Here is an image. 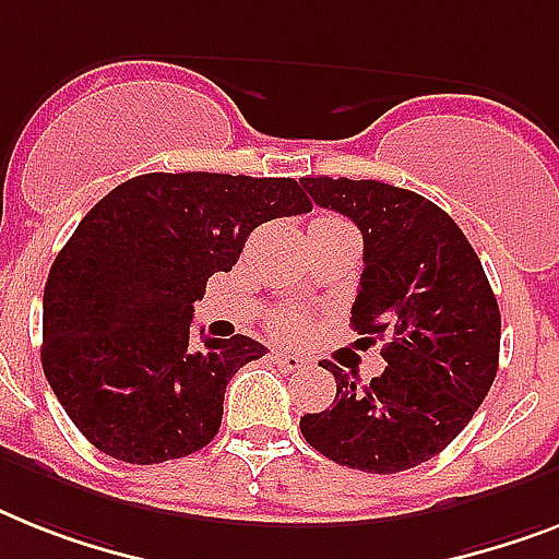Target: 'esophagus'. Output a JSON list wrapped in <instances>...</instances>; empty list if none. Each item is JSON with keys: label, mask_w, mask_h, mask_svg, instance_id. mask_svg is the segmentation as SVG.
<instances>
[{"label": "esophagus", "mask_w": 559, "mask_h": 559, "mask_svg": "<svg viewBox=\"0 0 559 559\" xmlns=\"http://www.w3.org/2000/svg\"><path fill=\"white\" fill-rule=\"evenodd\" d=\"M274 362L280 368H283V371H288V373L302 371V368L308 366L306 359L299 357V354H294V352H274Z\"/></svg>", "instance_id": "esophagus-1"}]
</instances>
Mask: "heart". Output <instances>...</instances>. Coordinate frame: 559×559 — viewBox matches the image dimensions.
<instances>
[{
	"instance_id": "b5f03b06",
	"label": "heart",
	"mask_w": 559,
	"mask_h": 559,
	"mask_svg": "<svg viewBox=\"0 0 559 559\" xmlns=\"http://www.w3.org/2000/svg\"><path fill=\"white\" fill-rule=\"evenodd\" d=\"M331 223H343V219H340V216H334V214H320L311 225H331ZM274 329L280 331V334H290V331L299 329V320L290 311H280L274 317Z\"/></svg>"
}]
</instances>
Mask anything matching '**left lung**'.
<instances>
[{"label": "left lung", "instance_id": "1", "mask_svg": "<svg viewBox=\"0 0 559 559\" xmlns=\"http://www.w3.org/2000/svg\"><path fill=\"white\" fill-rule=\"evenodd\" d=\"M362 234L352 325L389 362L359 385L325 362L334 405L299 419L308 445L368 474L426 463L454 440L497 377L500 308L477 251L442 207L377 179H299Z\"/></svg>", "mask_w": 559, "mask_h": 559}]
</instances>
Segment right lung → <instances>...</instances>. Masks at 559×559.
<instances>
[{"instance_id": "obj_1", "label": "right lung", "mask_w": 559, "mask_h": 559, "mask_svg": "<svg viewBox=\"0 0 559 559\" xmlns=\"http://www.w3.org/2000/svg\"><path fill=\"white\" fill-rule=\"evenodd\" d=\"M308 211L297 179L205 170L142 174L87 211L45 283L41 368L91 445L154 465L214 440L225 385L265 345L237 334L197 348L193 302L257 225Z\"/></svg>"}]
</instances>
